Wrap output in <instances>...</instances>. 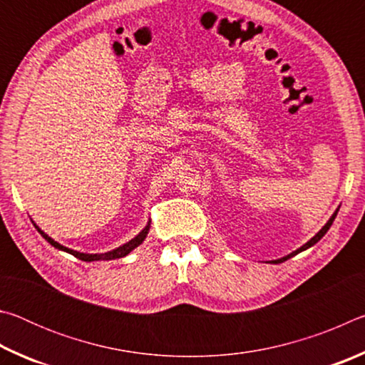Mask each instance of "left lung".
<instances>
[{
	"label": "left lung",
	"mask_w": 365,
	"mask_h": 365,
	"mask_svg": "<svg viewBox=\"0 0 365 365\" xmlns=\"http://www.w3.org/2000/svg\"><path fill=\"white\" fill-rule=\"evenodd\" d=\"M336 214H338V209H336V211L335 212H333V215H331V217L329 219V222H327V224L322 227V230H319V233H316V237H312L311 240H309V242L306 243V245H302L301 246V248H298V250H296V251H293V252H289V255L288 256H285V257H282V259H277V261H272V262H274V264H280V262H283V261H287V259H289V257H293V256H296V255H298V252H301V251H306L307 248H311V246H314V245H316L317 242H319V240L320 238H322L324 237V235L327 233V232H329V228L331 227V224H333V220H335V217H336Z\"/></svg>",
	"instance_id": "8db88e82"
}]
</instances>
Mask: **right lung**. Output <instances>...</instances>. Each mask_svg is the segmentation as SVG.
Listing matches in <instances>:
<instances>
[{"label": "right lung", "mask_w": 365, "mask_h": 365, "mask_svg": "<svg viewBox=\"0 0 365 365\" xmlns=\"http://www.w3.org/2000/svg\"><path fill=\"white\" fill-rule=\"evenodd\" d=\"M35 228L41 233V237L45 238L49 245L54 246V248H56V250L69 252V255L76 256L77 259H82V261H85V262H91V261H110V259H119V257L127 256L128 252H132L135 248H137V246H140L141 243L145 242L146 235H148V232H150V222H148V225L137 235V237L132 238L130 242L125 243V245H122V246H119V248H115V250H113V251L104 252V255H86V252H78V251H73V250H71V248H66V246H63L61 243L54 242V240H53L51 237H48V235H46L45 232H43V230H40V228L36 227V225H35Z\"/></svg>", "instance_id": "add662e5"}]
</instances>
